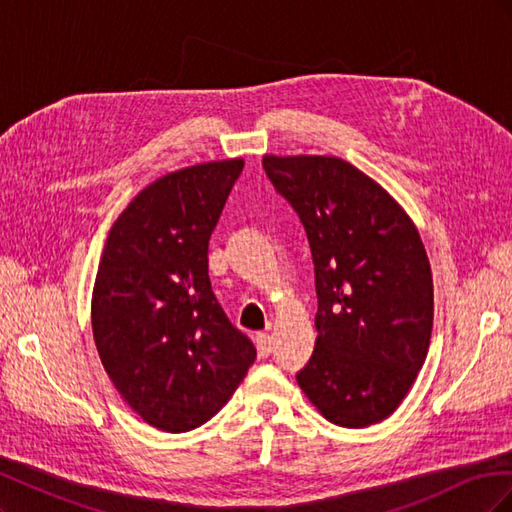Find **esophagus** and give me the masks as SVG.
<instances>
[{
	"label": "esophagus",
	"mask_w": 512,
	"mask_h": 512,
	"mask_svg": "<svg viewBox=\"0 0 512 512\" xmlns=\"http://www.w3.org/2000/svg\"><path fill=\"white\" fill-rule=\"evenodd\" d=\"M256 348H258V354L262 356V359H267V356H269L271 350H273V339H271V335L258 333V335H256Z\"/></svg>",
	"instance_id": "esophagus-1"
}]
</instances>
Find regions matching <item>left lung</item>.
Wrapping results in <instances>:
<instances>
[{
	"instance_id": "1",
	"label": "left lung",
	"mask_w": 512,
	"mask_h": 512,
	"mask_svg": "<svg viewBox=\"0 0 512 512\" xmlns=\"http://www.w3.org/2000/svg\"><path fill=\"white\" fill-rule=\"evenodd\" d=\"M297 211L316 275V348L297 374L327 421L361 429L391 416L423 367L433 282L418 230L359 168L324 156L262 158Z\"/></svg>"
}]
</instances>
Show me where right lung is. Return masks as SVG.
Wrapping results in <instances>:
<instances>
[{
  "label": "right lung",
  "instance_id": "1",
  "mask_svg": "<svg viewBox=\"0 0 512 512\" xmlns=\"http://www.w3.org/2000/svg\"><path fill=\"white\" fill-rule=\"evenodd\" d=\"M243 160L209 162L153 181L108 232L91 327L108 378L162 431L207 423L256 361L209 280V237Z\"/></svg>",
  "mask_w": 512,
  "mask_h": 512
}]
</instances>
